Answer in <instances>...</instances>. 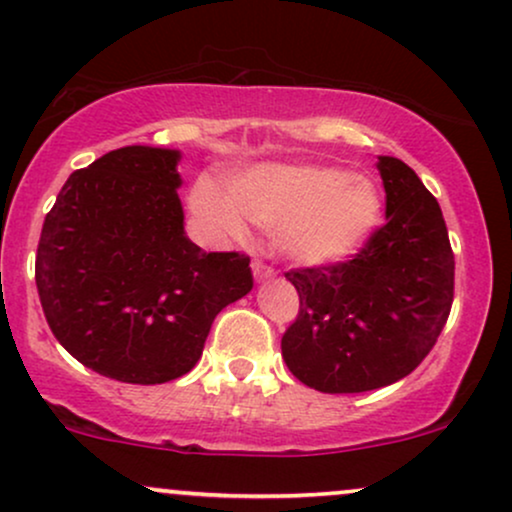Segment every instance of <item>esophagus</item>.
I'll return each instance as SVG.
<instances>
[{
  "instance_id": "1",
  "label": "esophagus",
  "mask_w": 512,
  "mask_h": 512,
  "mask_svg": "<svg viewBox=\"0 0 512 512\" xmlns=\"http://www.w3.org/2000/svg\"><path fill=\"white\" fill-rule=\"evenodd\" d=\"M251 270H254L256 282H266V280H273V277H275V270L270 268L268 263H263V261L251 263Z\"/></svg>"
}]
</instances>
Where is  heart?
Returning <instances> with one entry per match:
<instances>
[{"instance_id": "obj_1", "label": "heart", "mask_w": 512, "mask_h": 512, "mask_svg": "<svg viewBox=\"0 0 512 512\" xmlns=\"http://www.w3.org/2000/svg\"><path fill=\"white\" fill-rule=\"evenodd\" d=\"M189 199L216 230L239 235L242 215L275 232L277 249L308 266L353 254L380 218V194L368 178L325 166L266 163L237 175L227 199L211 182H199Z\"/></svg>"}]
</instances>
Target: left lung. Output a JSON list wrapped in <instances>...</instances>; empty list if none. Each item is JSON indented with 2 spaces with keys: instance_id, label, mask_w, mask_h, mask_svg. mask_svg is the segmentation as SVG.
<instances>
[{
  "instance_id": "1",
  "label": "left lung",
  "mask_w": 512,
  "mask_h": 512,
  "mask_svg": "<svg viewBox=\"0 0 512 512\" xmlns=\"http://www.w3.org/2000/svg\"><path fill=\"white\" fill-rule=\"evenodd\" d=\"M387 223L349 261L285 273L299 315L282 358L306 387L358 394L399 382L437 344L453 304V251L439 201L394 156L377 163Z\"/></svg>"
}]
</instances>
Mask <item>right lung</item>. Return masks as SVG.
<instances>
[{
	"mask_svg": "<svg viewBox=\"0 0 512 512\" xmlns=\"http://www.w3.org/2000/svg\"><path fill=\"white\" fill-rule=\"evenodd\" d=\"M180 151L123 147L61 187L42 225L35 282L75 361L128 384L187 375L213 320L254 287L249 256L185 235Z\"/></svg>",
	"mask_w": 512,
	"mask_h": 512,
	"instance_id": "obj_1",
	"label": "right lung"
}]
</instances>
